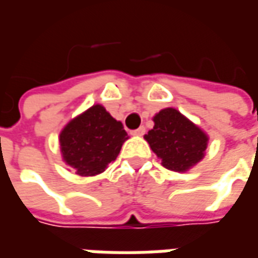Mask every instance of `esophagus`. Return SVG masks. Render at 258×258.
Segmentation results:
<instances>
[{
	"label": "esophagus",
	"instance_id": "esophagus-1",
	"mask_svg": "<svg viewBox=\"0 0 258 258\" xmlns=\"http://www.w3.org/2000/svg\"><path fill=\"white\" fill-rule=\"evenodd\" d=\"M131 134L137 135V137H141V135L145 134V127H140V128L134 130V131H131Z\"/></svg>",
	"mask_w": 258,
	"mask_h": 258
}]
</instances>
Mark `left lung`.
I'll return each instance as SVG.
<instances>
[{"mask_svg": "<svg viewBox=\"0 0 258 258\" xmlns=\"http://www.w3.org/2000/svg\"><path fill=\"white\" fill-rule=\"evenodd\" d=\"M155 127L145 135L162 164L173 171H186L200 162L207 148V135L173 107L163 109L155 118Z\"/></svg>", "mask_w": 258, "mask_h": 258, "instance_id": "left-lung-1", "label": "left lung"}]
</instances>
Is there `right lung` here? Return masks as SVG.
Instances as JSON below:
<instances>
[{"label":"right lung","mask_w":258,"mask_h":258,"mask_svg":"<svg viewBox=\"0 0 258 258\" xmlns=\"http://www.w3.org/2000/svg\"><path fill=\"white\" fill-rule=\"evenodd\" d=\"M127 138L123 124L95 105L64 127L59 142L64 162L76 168V174L88 177L102 173Z\"/></svg>","instance_id":"right-lung-1"}]
</instances>
